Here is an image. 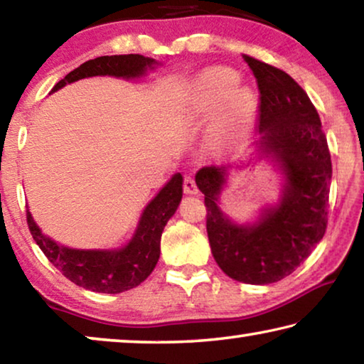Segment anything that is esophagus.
<instances>
[{
	"label": "esophagus",
	"mask_w": 364,
	"mask_h": 364,
	"mask_svg": "<svg viewBox=\"0 0 364 364\" xmlns=\"http://www.w3.org/2000/svg\"><path fill=\"white\" fill-rule=\"evenodd\" d=\"M183 189H184V193H186V194H197V193H199V189H197V184L194 181V175L193 173L184 175Z\"/></svg>",
	"instance_id": "esophagus-1"
}]
</instances>
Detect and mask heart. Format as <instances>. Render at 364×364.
<instances>
[{
  "label": "heart",
  "instance_id": "heart-1",
  "mask_svg": "<svg viewBox=\"0 0 364 364\" xmlns=\"http://www.w3.org/2000/svg\"><path fill=\"white\" fill-rule=\"evenodd\" d=\"M241 78L234 70L215 67L197 78L194 106L200 114L220 112L215 119L212 136L218 146H231L245 136L255 117L257 101L249 88L239 86Z\"/></svg>",
  "mask_w": 364,
  "mask_h": 364
}]
</instances>
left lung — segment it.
Instances as JSON below:
<instances>
[{"label":"left lung","mask_w":364,"mask_h":364,"mask_svg":"<svg viewBox=\"0 0 364 364\" xmlns=\"http://www.w3.org/2000/svg\"><path fill=\"white\" fill-rule=\"evenodd\" d=\"M260 91L258 154L279 164L287 178L276 207L252 226L231 223L217 205L226 167H204L196 184L205 196L213 258L245 284L281 281L304 263L328 228L331 154L318 110L295 80L278 67L242 54Z\"/></svg>","instance_id":"8db88e82"}]
</instances>
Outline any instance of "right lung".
<instances>
[{
	"label": "right lung",
	"instance_id": "add662e5",
	"mask_svg": "<svg viewBox=\"0 0 364 364\" xmlns=\"http://www.w3.org/2000/svg\"><path fill=\"white\" fill-rule=\"evenodd\" d=\"M156 60L141 54L101 56L86 60L60 80L53 91L80 78L95 75L139 77ZM183 196V176L176 173L154 197L141 217L132 242L120 250H75L46 237L27 210V225L43 254L67 279L83 289L102 294H120L139 286L156 268L160 255V237L173 217Z\"/></svg>",
	"mask_w": 364,
	"mask_h": 364
}]
</instances>
